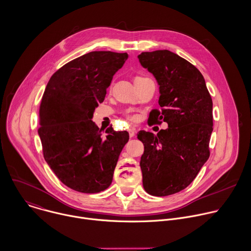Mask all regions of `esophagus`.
<instances>
[{
  "mask_svg": "<svg viewBox=\"0 0 251 251\" xmlns=\"http://www.w3.org/2000/svg\"><path fill=\"white\" fill-rule=\"evenodd\" d=\"M128 131H129V136H130V138H133V137L135 136V134H136L135 129H134V128H130Z\"/></svg>",
  "mask_w": 251,
  "mask_h": 251,
  "instance_id": "34e87169",
  "label": "esophagus"
}]
</instances>
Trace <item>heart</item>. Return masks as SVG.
Instances as JSON below:
<instances>
[{"label": "heart", "mask_w": 251, "mask_h": 251, "mask_svg": "<svg viewBox=\"0 0 251 251\" xmlns=\"http://www.w3.org/2000/svg\"><path fill=\"white\" fill-rule=\"evenodd\" d=\"M141 78H144V76L138 75V76L135 77V80H138V79H141ZM128 117H129V119L132 120V121H137V120L139 119V115H138V114H129Z\"/></svg>", "instance_id": "obj_1"}]
</instances>
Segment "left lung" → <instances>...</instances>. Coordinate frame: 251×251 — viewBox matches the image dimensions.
Listing matches in <instances>:
<instances>
[{"label": "left lung", "mask_w": 251, "mask_h": 251, "mask_svg": "<svg viewBox=\"0 0 251 251\" xmlns=\"http://www.w3.org/2000/svg\"><path fill=\"white\" fill-rule=\"evenodd\" d=\"M138 58L159 86L160 110L152 109L149 121L169 125L156 135L138 134L145 148L143 186L152 196H168L185 189L210 156L213 101L200 71L177 54L156 50Z\"/></svg>", "instance_id": "obj_1"}]
</instances>
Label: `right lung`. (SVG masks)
I'll return each mask as SVG.
<instances>
[{
    "label": "right lung",
    "instance_id": "right-lung-1",
    "mask_svg": "<svg viewBox=\"0 0 251 251\" xmlns=\"http://www.w3.org/2000/svg\"><path fill=\"white\" fill-rule=\"evenodd\" d=\"M127 53L94 51L65 64L50 77L39 108L43 155L62 183L81 193L109 187L126 131L100 129L92 118L103 102Z\"/></svg>",
    "mask_w": 251,
    "mask_h": 251
}]
</instances>
